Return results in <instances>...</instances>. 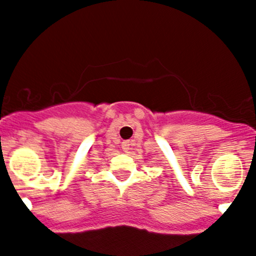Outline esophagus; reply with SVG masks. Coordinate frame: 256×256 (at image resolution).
I'll use <instances>...</instances> for the list:
<instances>
[{"label":"esophagus","instance_id":"obj_1","mask_svg":"<svg viewBox=\"0 0 256 256\" xmlns=\"http://www.w3.org/2000/svg\"><path fill=\"white\" fill-rule=\"evenodd\" d=\"M121 146H122L124 152H128V150H130L131 144H130V142H122V145H121Z\"/></svg>","mask_w":256,"mask_h":256}]
</instances>
